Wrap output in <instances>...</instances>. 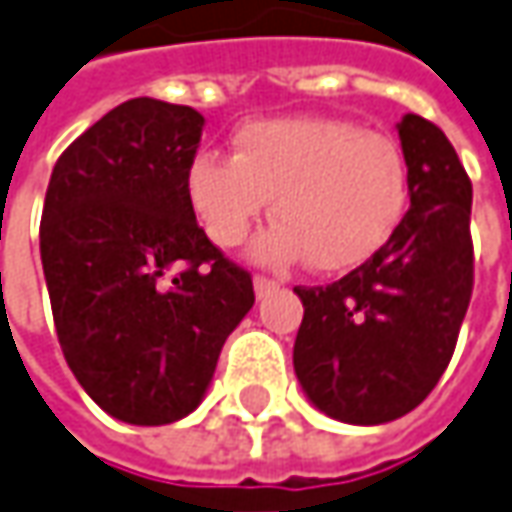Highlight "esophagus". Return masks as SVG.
Instances as JSON below:
<instances>
[{
	"label": "esophagus",
	"instance_id": "1",
	"mask_svg": "<svg viewBox=\"0 0 512 512\" xmlns=\"http://www.w3.org/2000/svg\"><path fill=\"white\" fill-rule=\"evenodd\" d=\"M276 287H279V281L270 279V276H256V279H253V290H256V296L259 298L267 296V293L276 290Z\"/></svg>",
	"mask_w": 512,
	"mask_h": 512
}]
</instances>
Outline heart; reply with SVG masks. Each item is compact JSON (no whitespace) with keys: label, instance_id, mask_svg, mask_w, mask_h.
I'll list each match as a JSON object with an SVG mask.
<instances>
[{"label":"heart","instance_id":"obj_1","mask_svg":"<svg viewBox=\"0 0 512 512\" xmlns=\"http://www.w3.org/2000/svg\"><path fill=\"white\" fill-rule=\"evenodd\" d=\"M185 197L219 248H239L273 200V228L256 239L262 264L307 256L318 273L352 270L392 239L411 197L400 143L338 118L250 120L233 157L200 152L185 171Z\"/></svg>","mask_w":512,"mask_h":512}]
</instances>
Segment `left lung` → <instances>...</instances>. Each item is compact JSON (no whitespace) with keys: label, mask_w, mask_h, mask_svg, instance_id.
<instances>
[{"label":"left lung","mask_w":512,"mask_h":512,"mask_svg":"<svg viewBox=\"0 0 512 512\" xmlns=\"http://www.w3.org/2000/svg\"><path fill=\"white\" fill-rule=\"evenodd\" d=\"M411 205L372 259L327 287H296L304 318L293 346L310 403L352 425L417 408L451 363L473 290V188L440 126L397 123Z\"/></svg>","instance_id":"8db88e82"}]
</instances>
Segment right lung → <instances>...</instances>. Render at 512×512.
<instances>
[{"label": "right lung", "instance_id": "right-lung-1", "mask_svg": "<svg viewBox=\"0 0 512 512\" xmlns=\"http://www.w3.org/2000/svg\"><path fill=\"white\" fill-rule=\"evenodd\" d=\"M202 126L191 106L132 98L72 140L47 185L39 245L58 344L123 423H177L200 406L256 301L185 197Z\"/></svg>", "mask_w": 512, "mask_h": 512}]
</instances>
